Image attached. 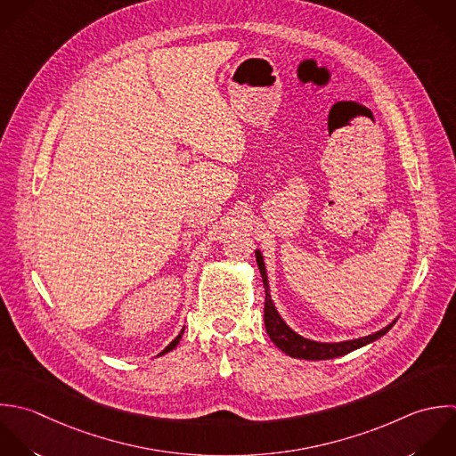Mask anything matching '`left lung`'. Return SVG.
Returning a JSON list of instances; mask_svg holds the SVG:
<instances>
[{"label":"left lung","mask_w":456,"mask_h":456,"mask_svg":"<svg viewBox=\"0 0 456 456\" xmlns=\"http://www.w3.org/2000/svg\"><path fill=\"white\" fill-rule=\"evenodd\" d=\"M256 261L263 277V284H265V293H266V300H265V327L266 332L270 336V339L275 343L277 348H281L286 355H291L295 359H305V361H325V359H336L341 355H346L357 348H362L377 339H380L382 336H386L391 327L396 323V320L393 323H389L387 327H384L382 330L366 336V338H359V339H352V341H343V343H318V341H311L302 338L300 334H297L295 330H291L286 322L281 318V314L277 313L272 297H270V286H268V275H266V268H265V261H263V254L259 250H256Z\"/></svg>","instance_id":"8db88e82"}]
</instances>
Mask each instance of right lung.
<instances>
[{"label":"right lung","instance_id":"right-lung-1","mask_svg":"<svg viewBox=\"0 0 456 456\" xmlns=\"http://www.w3.org/2000/svg\"><path fill=\"white\" fill-rule=\"evenodd\" d=\"M183 332H184V329L181 330V334H179V336H177V338H175V339H174V341H172V343H170V345H168V346H167V348H165V350H163V352H161L159 355H163V354H168L170 350H174V348H175V346L179 345V341H181V336H183Z\"/></svg>","mask_w":456,"mask_h":456}]
</instances>
